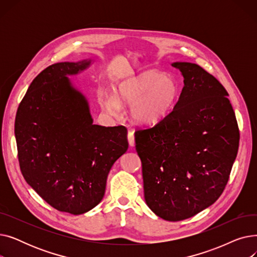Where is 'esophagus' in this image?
Here are the masks:
<instances>
[{
    "label": "esophagus",
    "instance_id": "obj_1",
    "mask_svg": "<svg viewBox=\"0 0 257 257\" xmlns=\"http://www.w3.org/2000/svg\"><path fill=\"white\" fill-rule=\"evenodd\" d=\"M128 142H129V145L131 147H133L134 144H136V141H134V131H129L128 132Z\"/></svg>",
    "mask_w": 257,
    "mask_h": 257
}]
</instances>
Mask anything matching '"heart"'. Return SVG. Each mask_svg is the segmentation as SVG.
Here are the masks:
<instances>
[{
    "instance_id": "1",
    "label": "heart",
    "mask_w": 257,
    "mask_h": 257,
    "mask_svg": "<svg viewBox=\"0 0 257 257\" xmlns=\"http://www.w3.org/2000/svg\"><path fill=\"white\" fill-rule=\"evenodd\" d=\"M179 96L176 80L157 71H146L130 77L115 88V96L103 94L105 109L117 114L120 106L131 105V115L141 124H153L165 117L175 106Z\"/></svg>"
}]
</instances>
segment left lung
Here are the masks:
<instances>
[{
    "label": "left lung",
    "mask_w": 257,
    "mask_h": 257,
    "mask_svg": "<svg viewBox=\"0 0 257 257\" xmlns=\"http://www.w3.org/2000/svg\"><path fill=\"white\" fill-rule=\"evenodd\" d=\"M184 86L173 110L136 131L147 205L167 221L207 208L225 190L239 130L225 87L196 63L174 62Z\"/></svg>",
    "instance_id": "1"
}]
</instances>
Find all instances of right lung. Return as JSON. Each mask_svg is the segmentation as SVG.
Segmentation results:
<instances>
[{"instance_id":"right-lung-1","label":"right lung","mask_w":257,"mask_h":257,"mask_svg":"<svg viewBox=\"0 0 257 257\" xmlns=\"http://www.w3.org/2000/svg\"><path fill=\"white\" fill-rule=\"evenodd\" d=\"M89 64L58 62L39 73L15 123L25 180L52 207L72 214L100 203L108 173L128 149L127 128L93 125L86 98L66 77Z\"/></svg>"}]
</instances>
